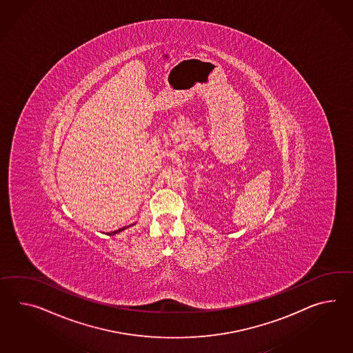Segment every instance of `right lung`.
Instances as JSON below:
<instances>
[{
  "instance_id": "right-lung-1",
  "label": "right lung",
  "mask_w": 353,
  "mask_h": 353,
  "mask_svg": "<svg viewBox=\"0 0 353 353\" xmlns=\"http://www.w3.org/2000/svg\"><path fill=\"white\" fill-rule=\"evenodd\" d=\"M131 225H132V224H131ZM128 227H130V225H128ZM128 227H123V228H120V230H117V231H113V232L108 233V234H110V236H112V234H116V233H119L121 232V231H123V230H126Z\"/></svg>"
}]
</instances>
